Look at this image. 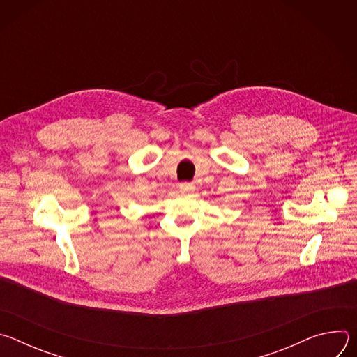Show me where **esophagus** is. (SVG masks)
<instances>
[{
    "label": "esophagus",
    "mask_w": 357,
    "mask_h": 357,
    "mask_svg": "<svg viewBox=\"0 0 357 357\" xmlns=\"http://www.w3.org/2000/svg\"><path fill=\"white\" fill-rule=\"evenodd\" d=\"M179 189L182 193H192L195 190V185L192 182H182L179 185Z\"/></svg>",
    "instance_id": "obj_1"
}]
</instances>
